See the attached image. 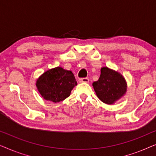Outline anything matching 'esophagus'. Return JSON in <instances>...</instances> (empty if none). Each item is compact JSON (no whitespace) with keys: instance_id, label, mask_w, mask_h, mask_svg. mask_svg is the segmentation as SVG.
<instances>
[{"instance_id":"1","label":"esophagus","mask_w":156,"mask_h":156,"mask_svg":"<svg viewBox=\"0 0 156 156\" xmlns=\"http://www.w3.org/2000/svg\"><path fill=\"white\" fill-rule=\"evenodd\" d=\"M79 82H80V83H88L89 82V78L87 77H85V78H81L79 80Z\"/></svg>"}]
</instances>
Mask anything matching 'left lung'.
Instances as JSON below:
<instances>
[{
	"instance_id": "1",
	"label": "left lung",
	"mask_w": 156,
	"mask_h": 156,
	"mask_svg": "<svg viewBox=\"0 0 156 156\" xmlns=\"http://www.w3.org/2000/svg\"><path fill=\"white\" fill-rule=\"evenodd\" d=\"M92 85L98 98L107 104H114L126 91V83L123 76L108 67L101 68L99 80Z\"/></svg>"
}]
</instances>
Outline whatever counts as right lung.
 Returning <instances> with one entry per match:
<instances>
[{
    "instance_id": "right-lung-1",
    "label": "right lung",
    "mask_w": 156,
    "mask_h": 156,
    "mask_svg": "<svg viewBox=\"0 0 156 156\" xmlns=\"http://www.w3.org/2000/svg\"><path fill=\"white\" fill-rule=\"evenodd\" d=\"M76 84L73 73L59 67L44 72L36 83L42 97L55 103L63 101L69 97Z\"/></svg>"
}]
</instances>
